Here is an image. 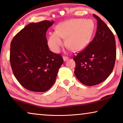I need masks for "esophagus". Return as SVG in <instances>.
Returning <instances> with one entry per match:
<instances>
[{
    "label": "esophagus",
    "mask_w": 123,
    "mask_h": 123,
    "mask_svg": "<svg viewBox=\"0 0 123 123\" xmlns=\"http://www.w3.org/2000/svg\"><path fill=\"white\" fill-rule=\"evenodd\" d=\"M69 59V58L68 57H67V56H63V60H64V62H66V61H67Z\"/></svg>",
    "instance_id": "obj_1"
}]
</instances>
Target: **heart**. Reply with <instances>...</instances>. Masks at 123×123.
Listing matches in <instances>:
<instances>
[{
	"instance_id": "b5f03b06",
	"label": "heart",
	"mask_w": 123,
	"mask_h": 123,
	"mask_svg": "<svg viewBox=\"0 0 123 123\" xmlns=\"http://www.w3.org/2000/svg\"><path fill=\"white\" fill-rule=\"evenodd\" d=\"M93 23L90 20L73 19L60 23L56 28V32H50L48 44L50 49L59 53L65 44L73 51H79L86 47L93 32Z\"/></svg>"
}]
</instances>
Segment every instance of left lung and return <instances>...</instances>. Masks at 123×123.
I'll use <instances>...</instances> for the list:
<instances>
[{
    "instance_id": "8db88e82",
    "label": "left lung",
    "mask_w": 123,
    "mask_h": 123,
    "mask_svg": "<svg viewBox=\"0 0 123 123\" xmlns=\"http://www.w3.org/2000/svg\"><path fill=\"white\" fill-rule=\"evenodd\" d=\"M95 37L86 48L73 58L74 74L80 82L93 86L104 81L113 70L116 59L115 40L112 31L99 17Z\"/></svg>"
}]
</instances>
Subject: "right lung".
Returning a JSON list of instances; mask_svg holds the SVG:
<instances>
[{"label": "right lung", "instance_id": "1", "mask_svg": "<svg viewBox=\"0 0 123 123\" xmlns=\"http://www.w3.org/2000/svg\"><path fill=\"white\" fill-rule=\"evenodd\" d=\"M54 22L44 20L28 24L10 44V62L14 76L30 91L44 92L54 84L63 63L59 54L49 49L46 33Z\"/></svg>", "mask_w": 123, "mask_h": 123}]
</instances>
